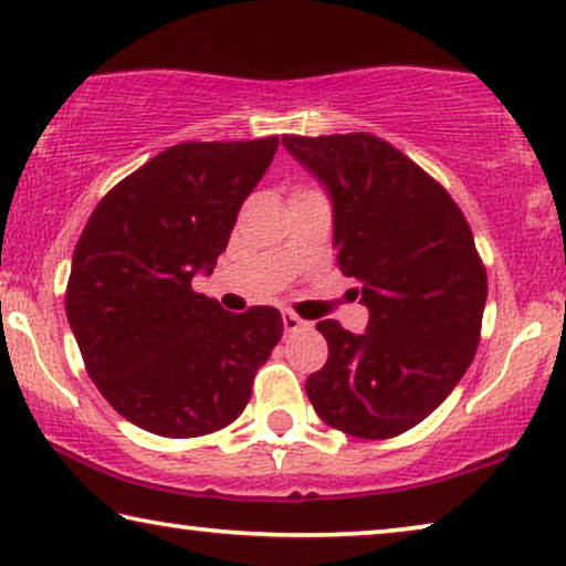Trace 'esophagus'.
<instances>
[{"instance_id": "1", "label": "esophagus", "mask_w": 566, "mask_h": 566, "mask_svg": "<svg viewBox=\"0 0 566 566\" xmlns=\"http://www.w3.org/2000/svg\"><path fill=\"white\" fill-rule=\"evenodd\" d=\"M283 328H285V336H293V334H301V332H308L311 324L308 321H303L295 316L291 311H283Z\"/></svg>"}]
</instances>
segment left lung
Returning a JSON list of instances; mask_svg holds the SVG:
<instances>
[{
    "label": "left lung",
    "instance_id": "obj_1",
    "mask_svg": "<svg viewBox=\"0 0 566 566\" xmlns=\"http://www.w3.org/2000/svg\"><path fill=\"white\" fill-rule=\"evenodd\" d=\"M283 146L332 199L338 265L369 308L364 334L318 321L328 359L306 395L336 430L395 438L438 410L475 356L489 281L473 232L446 189L377 136Z\"/></svg>",
    "mask_w": 566,
    "mask_h": 566
}]
</instances>
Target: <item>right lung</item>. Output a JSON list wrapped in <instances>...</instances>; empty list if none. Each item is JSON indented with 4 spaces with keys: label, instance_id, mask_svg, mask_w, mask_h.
<instances>
[{
    "label": "right lung",
    "instance_id": "1",
    "mask_svg": "<svg viewBox=\"0 0 566 566\" xmlns=\"http://www.w3.org/2000/svg\"><path fill=\"white\" fill-rule=\"evenodd\" d=\"M277 136L189 142L154 156L95 207L75 245L65 311L108 405L161 438H199L245 410L283 336L277 308L224 311L195 293L228 248Z\"/></svg>",
    "mask_w": 566,
    "mask_h": 566
}]
</instances>
